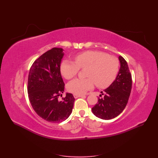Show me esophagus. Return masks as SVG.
<instances>
[{"label":"esophagus","instance_id":"1","mask_svg":"<svg viewBox=\"0 0 158 158\" xmlns=\"http://www.w3.org/2000/svg\"><path fill=\"white\" fill-rule=\"evenodd\" d=\"M82 96H84V95H82V94H74V98H78L82 97Z\"/></svg>","mask_w":158,"mask_h":158}]
</instances>
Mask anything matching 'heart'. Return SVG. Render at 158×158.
<instances>
[{
    "label": "heart",
    "mask_w": 158,
    "mask_h": 158,
    "mask_svg": "<svg viewBox=\"0 0 158 158\" xmlns=\"http://www.w3.org/2000/svg\"><path fill=\"white\" fill-rule=\"evenodd\" d=\"M75 62L64 60L60 64V73L66 79H71L80 69L87 68L86 78H76L67 84L69 92L74 94L86 92L94 86L105 88L115 80L119 70V60L116 56L102 51H87L76 55Z\"/></svg>",
    "instance_id": "heart-1"
}]
</instances>
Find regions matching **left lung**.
I'll return each instance as SVG.
<instances>
[{
	"label": "left lung",
	"mask_w": 158,
	"mask_h": 158,
	"mask_svg": "<svg viewBox=\"0 0 158 158\" xmlns=\"http://www.w3.org/2000/svg\"><path fill=\"white\" fill-rule=\"evenodd\" d=\"M121 67L116 79L101 92L103 97L99 98L92 110L95 116L109 120L117 117L125 109L132 88V77L128 64L123 56H118ZM102 96V95H100Z\"/></svg>",
	"instance_id": "8db88e82"
}]
</instances>
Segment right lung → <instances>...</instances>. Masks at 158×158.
Wrapping results in <instances>:
<instances>
[{
	"mask_svg": "<svg viewBox=\"0 0 158 158\" xmlns=\"http://www.w3.org/2000/svg\"><path fill=\"white\" fill-rule=\"evenodd\" d=\"M54 47L37 59L31 65L27 80V93L35 113L50 123H60L70 116L74 102L73 95L66 93L59 101L64 89L60 74L64 52Z\"/></svg>",
	"mask_w": 158,
	"mask_h": 158,
	"instance_id": "obj_1",
	"label": "right lung"
}]
</instances>
